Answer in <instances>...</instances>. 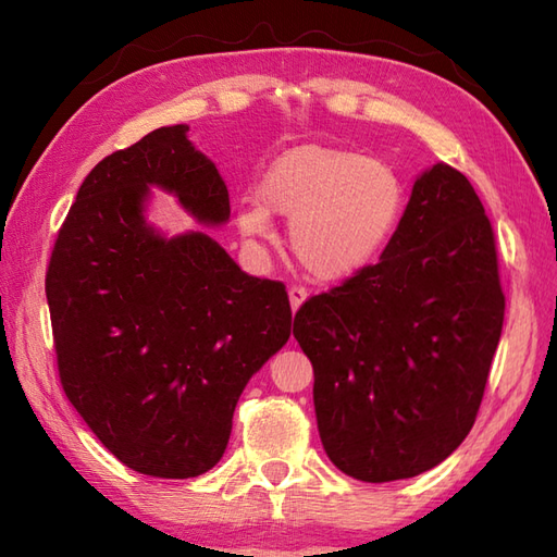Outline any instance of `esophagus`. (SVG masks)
<instances>
[{"mask_svg":"<svg viewBox=\"0 0 557 557\" xmlns=\"http://www.w3.org/2000/svg\"><path fill=\"white\" fill-rule=\"evenodd\" d=\"M306 297H309V294H306V289H301V287H292L289 289V304H292V311L294 313L299 311V306L306 301Z\"/></svg>","mask_w":557,"mask_h":557,"instance_id":"34e87169","label":"esophagus"}]
</instances>
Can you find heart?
<instances>
[{
  "mask_svg": "<svg viewBox=\"0 0 557 557\" xmlns=\"http://www.w3.org/2000/svg\"><path fill=\"white\" fill-rule=\"evenodd\" d=\"M407 188L387 160L359 150L304 144L272 160L258 198L236 208V227L251 242L272 239V215L289 222V246L318 282H345L373 265L393 239Z\"/></svg>",
  "mask_w": 557,
  "mask_h": 557,
  "instance_id": "obj_1",
  "label": "heart"
}]
</instances>
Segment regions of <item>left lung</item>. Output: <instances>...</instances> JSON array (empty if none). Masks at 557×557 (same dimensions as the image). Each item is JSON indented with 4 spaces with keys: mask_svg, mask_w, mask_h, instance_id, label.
Wrapping results in <instances>:
<instances>
[{
    "mask_svg": "<svg viewBox=\"0 0 557 557\" xmlns=\"http://www.w3.org/2000/svg\"><path fill=\"white\" fill-rule=\"evenodd\" d=\"M503 315L486 210L437 162L413 182L381 260L294 315L330 461L385 483L453 455L476 421Z\"/></svg>",
    "mask_w": 557,
    "mask_h": 557,
    "instance_id": "1",
    "label": "left lung"
}]
</instances>
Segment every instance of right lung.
<instances>
[{
    "label": "right lung",
    "instance_id": "right-lung-1",
    "mask_svg": "<svg viewBox=\"0 0 557 557\" xmlns=\"http://www.w3.org/2000/svg\"><path fill=\"white\" fill-rule=\"evenodd\" d=\"M152 188L203 227L230 220L227 186L188 126L156 128L83 180L45 294L59 377L88 429L138 474L194 479L222 459L292 309L282 282L248 275L206 232L158 230Z\"/></svg>",
    "mask_w": 557,
    "mask_h": 557
}]
</instances>
